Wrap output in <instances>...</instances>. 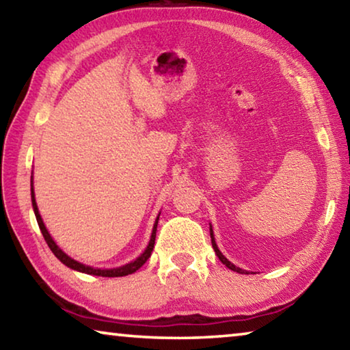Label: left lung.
I'll return each mask as SVG.
<instances>
[{"label":"left lung","mask_w":350,"mask_h":350,"mask_svg":"<svg viewBox=\"0 0 350 350\" xmlns=\"http://www.w3.org/2000/svg\"><path fill=\"white\" fill-rule=\"evenodd\" d=\"M210 234H211V244H213V248H215V252H216V254H217V258L221 259V262L222 264H225L227 265L228 269H232L233 271H238V273H247V271H244L242 269H239V267H236V265H233L232 262H230V260L224 256V254L219 252V248H217V245H216V242H215V236H213V230L210 228Z\"/></svg>","instance_id":"obj_1"}]
</instances>
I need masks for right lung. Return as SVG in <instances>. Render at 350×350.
<instances>
[{
  "label": "right lung",
  "instance_id": "right-lung-1",
  "mask_svg": "<svg viewBox=\"0 0 350 350\" xmlns=\"http://www.w3.org/2000/svg\"><path fill=\"white\" fill-rule=\"evenodd\" d=\"M32 206H33V213H35V217H37V222H38V227L41 230V233L44 236V241L47 242V245L52 250V253L55 254V256L62 260L64 265H68L69 269H74L77 271H81V273H88V275H96V276H106V278H116V276H126V275H131L134 273L135 270H139L142 265H144L148 258L151 256L152 253V248H154V241H156V232H157V222H159V217L156 219V224H154V228H152V234H151V239H150V244H148L146 250L140 254V256L133 260V262H129L126 265H122V267L118 269H109V270H102V269H94L90 267V265H83L80 262H77L72 258H69L66 253L62 252L58 245L54 242V239L51 238L49 232H47L43 221H41V216L38 213V206L37 202H35V196H33V188H32Z\"/></svg>",
  "mask_w": 350,
  "mask_h": 350
}]
</instances>
